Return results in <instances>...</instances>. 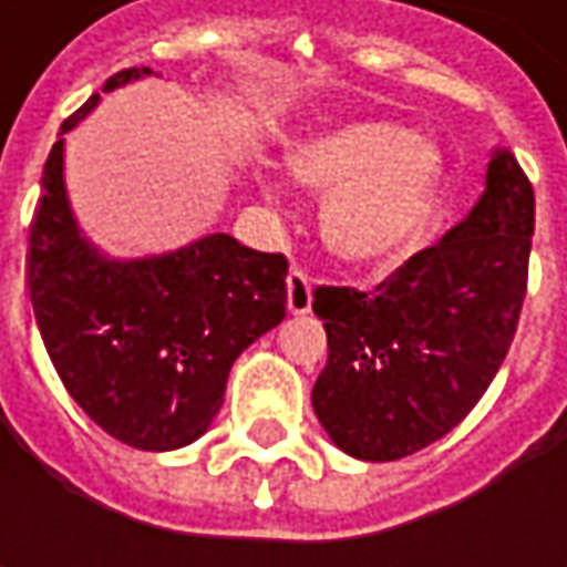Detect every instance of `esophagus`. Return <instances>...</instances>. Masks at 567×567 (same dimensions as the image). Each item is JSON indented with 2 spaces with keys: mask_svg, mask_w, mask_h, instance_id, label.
<instances>
[{
  "mask_svg": "<svg viewBox=\"0 0 567 567\" xmlns=\"http://www.w3.org/2000/svg\"><path fill=\"white\" fill-rule=\"evenodd\" d=\"M287 302L293 316H306L312 309V280L302 268H293L287 277Z\"/></svg>",
  "mask_w": 567,
  "mask_h": 567,
  "instance_id": "obj_1",
  "label": "esophagus"
}]
</instances>
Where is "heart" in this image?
I'll return each instance as SVG.
<instances>
[{
	"instance_id": "1",
	"label": "heart",
	"mask_w": 567,
	"mask_h": 567,
	"mask_svg": "<svg viewBox=\"0 0 567 567\" xmlns=\"http://www.w3.org/2000/svg\"><path fill=\"white\" fill-rule=\"evenodd\" d=\"M287 169L328 195L321 243L340 261L381 268L416 246L435 210L445 161L439 144L388 120H357L290 144Z\"/></svg>"
}]
</instances>
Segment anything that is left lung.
Listing matches in <instances>:
<instances>
[{"label":"left lung","mask_w":567,"mask_h":567,"mask_svg":"<svg viewBox=\"0 0 567 567\" xmlns=\"http://www.w3.org/2000/svg\"><path fill=\"white\" fill-rule=\"evenodd\" d=\"M534 186L495 151L486 192L445 236L375 290L318 287L328 365L318 423L360 461H398L439 442L486 394L527 296Z\"/></svg>","instance_id":"left-lung-1"}]
</instances>
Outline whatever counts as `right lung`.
<instances>
[{"instance_id": "obj_1", "label": "right lung", "mask_w": 567, "mask_h": 567, "mask_svg": "<svg viewBox=\"0 0 567 567\" xmlns=\"http://www.w3.org/2000/svg\"><path fill=\"white\" fill-rule=\"evenodd\" d=\"M151 69H122L116 91ZM100 94L62 122L72 132ZM53 144L28 236V287L43 347L72 401L142 451H173L205 435L236 357L287 316V258L227 233L186 249L113 261L78 229Z\"/></svg>"}]
</instances>
